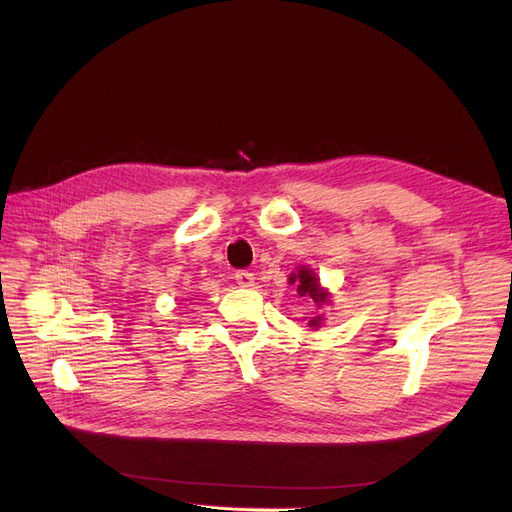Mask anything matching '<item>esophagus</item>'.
Here are the masks:
<instances>
[{
    "label": "esophagus",
    "instance_id": "34e87169",
    "mask_svg": "<svg viewBox=\"0 0 512 512\" xmlns=\"http://www.w3.org/2000/svg\"><path fill=\"white\" fill-rule=\"evenodd\" d=\"M235 280H237V284L243 286V288H252V286L256 284V277H254V273H250V271H237V273H235Z\"/></svg>",
    "mask_w": 512,
    "mask_h": 512
}]
</instances>
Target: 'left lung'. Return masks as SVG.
<instances>
[{"label": "left lung", "mask_w": 512, "mask_h": 512, "mask_svg": "<svg viewBox=\"0 0 512 512\" xmlns=\"http://www.w3.org/2000/svg\"><path fill=\"white\" fill-rule=\"evenodd\" d=\"M288 284L297 288L301 297L312 299L316 309H322L324 305H331V292L320 284L318 273L314 269H309L307 265H301V267H297V271H292L288 275ZM322 322H324V316L316 314L314 318H309L307 327L318 331L322 327Z\"/></svg>", "instance_id": "obj_1"}]
</instances>
